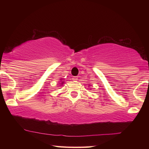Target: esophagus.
<instances>
[{"instance_id":"esophagus-1","label":"esophagus","mask_w":149,"mask_h":149,"mask_svg":"<svg viewBox=\"0 0 149 149\" xmlns=\"http://www.w3.org/2000/svg\"><path fill=\"white\" fill-rule=\"evenodd\" d=\"M77 78H78V77H77V76H74V77H73L72 79L74 80V81H77Z\"/></svg>"}]
</instances>
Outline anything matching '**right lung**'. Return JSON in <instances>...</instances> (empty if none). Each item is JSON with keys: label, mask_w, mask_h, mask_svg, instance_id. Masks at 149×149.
I'll list each match as a JSON object with an SVG mask.
<instances>
[{"label": "right lung", "mask_w": 149, "mask_h": 149, "mask_svg": "<svg viewBox=\"0 0 149 149\" xmlns=\"http://www.w3.org/2000/svg\"><path fill=\"white\" fill-rule=\"evenodd\" d=\"M61 80H62V79H61ZM61 84H64V81H62Z\"/></svg>", "instance_id": "add662e5"}]
</instances>
